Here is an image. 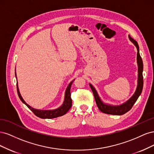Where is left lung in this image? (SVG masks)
Wrapping results in <instances>:
<instances>
[{"label":"left lung","instance_id":"1","mask_svg":"<svg viewBox=\"0 0 154 154\" xmlns=\"http://www.w3.org/2000/svg\"><path fill=\"white\" fill-rule=\"evenodd\" d=\"M129 38L130 41L136 45V47L137 49V62L138 65V80H137V89L135 92L134 94L132 96L131 98L128 100L126 103L121 105L119 106H112L110 105H106L103 103L100 100V97L97 94L96 91L91 84H89L91 90L94 94V96L95 98V101L96 105L98 107L100 111L102 112L107 114H112V115H123L125 113H127L128 111H129L132 109V107L136 103V101L138 99L139 96H140L142 92L143 87V60L139 54V45L137 42L134 40L132 38L129 36Z\"/></svg>","mask_w":154,"mask_h":154}]
</instances>
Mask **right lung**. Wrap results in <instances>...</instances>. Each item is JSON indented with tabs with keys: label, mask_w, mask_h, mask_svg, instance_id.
I'll return each instance as SVG.
<instances>
[{
	"label": "right lung",
	"mask_w": 154,
	"mask_h": 154,
	"mask_svg": "<svg viewBox=\"0 0 154 154\" xmlns=\"http://www.w3.org/2000/svg\"><path fill=\"white\" fill-rule=\"evenodd\" d=\"M15 76H16V72H15ZM74 81V80H73ZM72 82L69 83V86L67 88V90L66 92V94H65V100L63 105L59 107L58 109H55L53 110H37L33 108H32L31 106H30L29 105H27L25 101L23 100L22 96H20L19 90H18V87L17 85V93L18 97L20 99V100L24 103L28 108L34 113L35 116H36L37 117L42 118V119H51V118H55L57 117H60V116H62L64 114H66L69 110L71 108L72 106V99L71 97V85L72 83Z\"/></svg>",
	"instance_id": "right-lung-1"
}]
</instances>
